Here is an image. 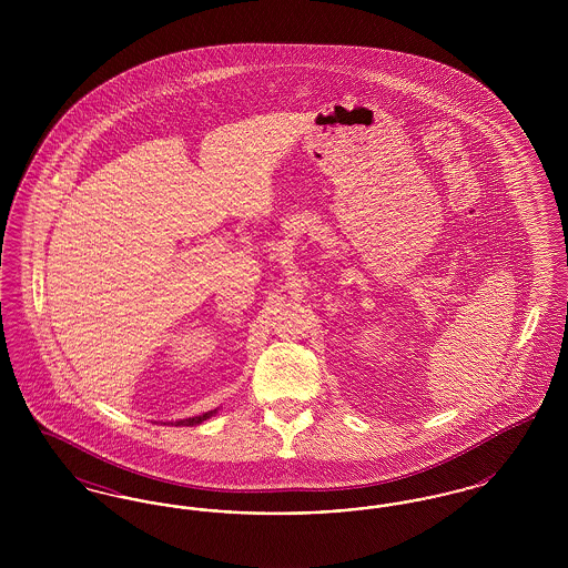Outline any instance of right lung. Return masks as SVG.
Returning a JSON list of instances; mask_svg holds the SVG:
<instances>
[{
  "instance_id": "obj_1",
  "label": "right lung",
  "mask_w": 568,
  "mask_h": 568,
  "mask_svg": "<svg viewBox=\"0 0 568 568\" xmlns=\"http://www.w3.org/2000/svg\"><path fill=\"white\" fill-rule=\"evenodd\" d=\"M219 408H213V410H206V413H202V415H193V417H185V419H176V422H168V424H174V426H197V424H202V422H206L209 417H213Z\"/></svg>"
}]
</instances>
